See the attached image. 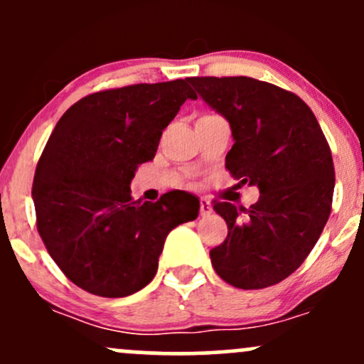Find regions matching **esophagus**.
<instances>
[{
	"label": "esophagus",
	"mask_w": 364,
	"mask_h": 364,
	"mask_svg": "<svg viewBox=\"0 0 364 364\" xmlns=\"http://www.w3.org/2000/svg\"><path fill=\"white\" fill-rule=\"evenodd\" d=\"M212 214V203L208 198H200V215L205 217Z\"/></svg>",
	"instance_id": "obj_1"
}]
</instances>
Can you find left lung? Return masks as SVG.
<instances>
[{"label":"left lung","mask_w":364,"mask_h":364,"mask_svg":"<svg viewBox=\"0 0 364 364\" xmlns=\"http://www.w3.org/2000/svg\"><path fill=\"white\" fill-rule=\"evenodd\" d=\"M188 82L229 121L235 145L225 169L257 185L250 208L214 200L228 224L210 250L212 267L237 289L275 286L306 260L332 210L336 171L328 141L308 104L250 77H191Z\"/></svg>","instance_id":"8db88e82"}]
</instances>
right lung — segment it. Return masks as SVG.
Returning <instances> with one entry per match:
<instances>
[{
  "label": "right lung",
  "mask_w": 364,
  "mask_h": 364,
  "mask_svg": "<svg viewBox=\"0 0 364 364\" xmlns=\"http://www.w3.org/2000/svg\"><path fill=\"white\" fill-rule=\"evenodd\" d=\"M186 99V80L99 90L75 102L53 129L36 168L37 231L61 272L90 294L123 298L157 272L171 229L193 220L200 202L169 191L133 200L135 171Z\"/></svg>",
  "instance_id": "1"
}]
</instances>
